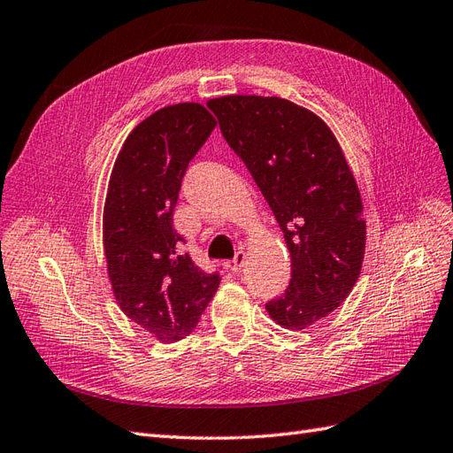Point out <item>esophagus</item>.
<instances>
[{
	"label": "esophagus",
	"instance_id": "obj_1",
	"mask_svg": "<svg viewBox=\"0 0 453 453\" xmlns=\"http://www.w3.org/2000/svg\"><path fill=\"white\" fill-rule=\"evenodd\" d=\"M243 263H246V253H243L242 250H238L236 255H234V259L228 261V268H230L232 273H238L240 268L243 266Z\"/></svg>",
	"mask_w": 453,
	"mask_h": 453
}]
</instances>
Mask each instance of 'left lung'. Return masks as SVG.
Here are the masks:
<instances>
[{
  "instance_id": "8db88e82",
  "label": "left lung",
  "mask_w": 453,
  "mask_h": 453,
  "mask_svg": "<svg viewBox=\"0 0 453 453\" xmlns=\"http://www.w3.org/2000/svg\"><path fill=\"white\" fill-rule=\"evenodd\" d=\"M207 106L291 255L289 286L266 311L284 327H309L347 299L364 259V207L343 150L320 118L280 96L230 95Z\"/></svg>"
}]
</instances>
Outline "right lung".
I'll return each mask as SVG.
<instances>
[{"instance_id": "1", "label": "right lung", "mask_w": 453, "mask_h": 453, "mask_svg": "<svg viewBox=\"0 0 453 453\" xmlns=\"http://www.w3.org/2000/svg\"><path fill=\"white\" fill-rule=\"evenodd\" d=\"M215 126L196 103L157 110L131 131L108 185L104 253L116 299L167 343L192 334L221 282L182 253L173 228L182 177Z\"/></svg>"}]
</instances>
